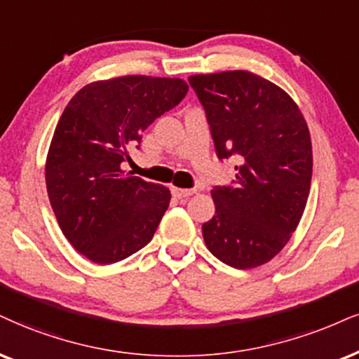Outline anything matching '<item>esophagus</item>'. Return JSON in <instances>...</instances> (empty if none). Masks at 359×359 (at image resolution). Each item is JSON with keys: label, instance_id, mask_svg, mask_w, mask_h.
Wrapping results in <instances>:
<instances>
[{"label": "esophagus", "instance_id": "obj_1", "mask_svg": "<svg viewBox=\"0 0 359 359\" xmlns=\"http://www.w3.org/2000/svg\"><path fill=\"white\" fill-rule=\"evenodd\" d=\"M171 193L175 198H188L194 194V189H184V188H171Z\"/></svg>", "mask_w": 359, "mask_h": 359}]
</instances>
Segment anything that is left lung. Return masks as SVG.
<instances>
[{"label":"left lung","mask_w":359,"mask_h":359,"mask_svg":"<svg viewBox=\"0 0 359 359\" xmlns=\"http://www.w3.org/2000/svg\"><path fill=\"white\" fill-rule=\"evenodd\" d=\"M188 81L206 111L218 158L238 159L233 183L211 189L216 211L203 224V238L224 264L261 266L290 241L306 206L308 125L285 90L255 73L194 74Z\"/></svg>","instance_id":"left-lung-1"}]
</instances>
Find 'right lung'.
Returning a JSON list of instances; mask_svg holds the SVG:
<instances>
[{
	"mask_svg": "<svg viewBox=\"0 0 359 359\" xmlns=\"http://www.w3.org/2000/svg\"><path fill=\"white\" fill-rule=\"evenodd\" d=\"M187 93L180 78L131 74L90 83L61 114L44 168L48 196L66 240L93 263H116L151 241L171 193L121 163Z\"/></svg>",
	"mask_w": 359,
	"mask_h": 359,
	"instance_id": "obj_1",
	"label": "right lung"
}]
</instances>
